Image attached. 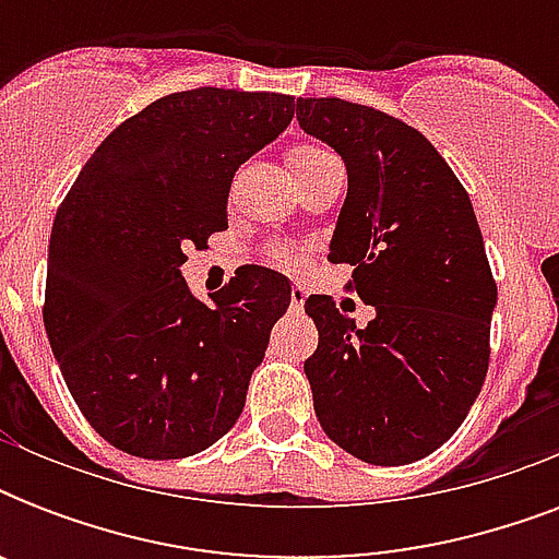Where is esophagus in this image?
<instances>
[{
    "instance_id": "1",
    "label": "esophagus",
    "mask_w": 559,
    "mask_h": 559,
    "mask_svg": "<svg viewBox=\"0 0 559 559\" xmlns=\"http://www.w3.org/2000/svg\"><path fill=\"white\" fill-rule=\"evenodd\" d=\"M305 298L307 289L301 287V284H293V289H289V310H293V313H301V310H305Z\"/></svg>"
}]
</instances>
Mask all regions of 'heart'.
Segmentation results:
<instances>
[{"instance_id":"heart-1","label":"heart","mask_w":559,"mask_h":559,"mask_svg":"<svg viewBox=\"0 0 559 559\" xmlns=\"http://www.w3.org/2000/svg\"><path fill=\"white\" fill-rule=\"evenodd\" d=\"M331 159H333V153H328L324 147H319V144H310V142L293 144L287 153L289 168H293V174H296V177H301V174H307V170L319 168V165H324V162H331ZM278 258H287V254H278Z\"/></svg>"}]
</instances>
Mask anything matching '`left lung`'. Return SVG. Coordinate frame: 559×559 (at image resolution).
<instances>
[{
    "label": "left lung",
    "mask_w": 559,
    "mask_h": 559,
    "mask_svg": "<svg viewBox=\"0 0 559 559\" xmlns=\"http://www.w3.org/2000/svg\"><path fill=\"white\" fill-rule=\"evenodd\" d=\"M296 118L348 168L328 258L354 266L348 287L373 307L359 331L331 296L305 301L316 417L354 459L412 464L450 441L487 377L496 281L476 211L406 121L342 98H298Z\"/></svg>",
    "instance_id": "left-lung-1"
}]
</instances>
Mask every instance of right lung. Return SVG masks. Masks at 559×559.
Returning <instances> with one entry per match:
<instances>
[{"instance_id":"obj_1","label":"right lung","mask_w":559,"mask_h":559,"mask_svg":"<svg viewBox=\"0 0 559 559\" xmlns=\"http://www.w3.org/2000/svg\"><path fill=\"white\" fill-rule=\"evenodd\" d=\"M293 109L278 92L165 95L100 142L60 202L43 322L78 408L121 452L186 459L243 412L289 281L246 263L205 305L179 266L228 228L235 170Z\"/></svg>"}]
</instances>
